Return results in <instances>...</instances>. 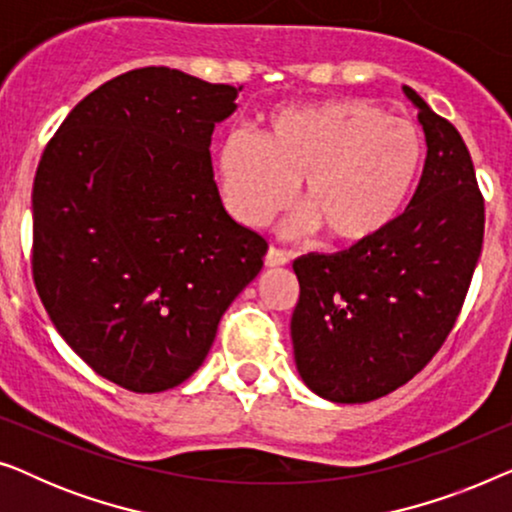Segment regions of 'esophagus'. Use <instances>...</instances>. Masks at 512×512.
I'll return each mask as SVG.
<instances>
[{
	"label": "esophagus",
	"mask_w": 512,
	"mask_h": 512,
	"mask_svg": "<svg viewBox=\"0 0 512 512\" xmlns=\"http://www.w3.org/2000/svg\"><path fill=\"white\" fill-rule=\"evenodd\" d=\"M289 261V254L277 247H270L268 254H265V265H268V268H279V265H286Z\"/></svg>",
	"instance_id": "1"
}]
</instances>
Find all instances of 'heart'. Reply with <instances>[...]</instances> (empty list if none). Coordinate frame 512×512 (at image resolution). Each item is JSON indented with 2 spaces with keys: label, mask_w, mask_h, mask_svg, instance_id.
<instances>
[{
  "label": "heart",
  "mask_w": 512,
  "mask_h": 512,
  "mask_svg": "<svg viewBox=\"0 0 512 512\" xmlns=\"http://www.w3.org/2000/svg\"><path fill=\"white\" fill-rule=\"evenodd\" d=\"M426 160L422 130L368 100L279 109L263 135L233 130L219 149L226 205L244 226L286 207L296 181L303 212L286 230H324L338 247L387 233L415 198Z\"/></svg>",
  "instance_id": "1"
}]
</instances>
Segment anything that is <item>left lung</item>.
Wrapping results in <instances>:
<instances>
[{
    "mask_svg": "<svg viewBox=\"0 0 512 512\" xmlns=\"http://www.w3.org/2000/svg\"><path fill=\"white\" fill-rule=\"evenodd\" d=\"M426 163L405 214L373 242L293 261L298 373L333 403H368L410 382L443 347L471 286L485 200L459 130L415 90Z\"/></svg>",
    "mask_w": 512,
    "mask_h": 512,
    "instance_id": "left-lung-1",
    "label": "left lung"
}]
</instances>
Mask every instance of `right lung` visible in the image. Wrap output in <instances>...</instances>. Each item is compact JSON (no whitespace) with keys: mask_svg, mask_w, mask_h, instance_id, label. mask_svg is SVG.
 I'll return each instance as SVG.
<instances>
[{"mask_svg":"<svg viewBox=\"0 0 512 512\" xmlns=\"http://www.w3.org/2000/svg\"><path fill=\"white\" fill-rule=\"evenodd\" d=\"M242 88L132 69L69 111L32 191V277L53 326L104 380L156 394L202 366L268 242L223 209L214 125Z\"/></svg>","mask_w":512,"mask_h":512,"instance_id":"1","label":"right lung"}]
</instances>
